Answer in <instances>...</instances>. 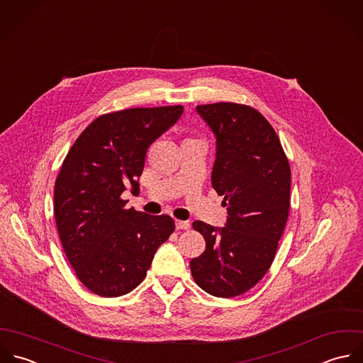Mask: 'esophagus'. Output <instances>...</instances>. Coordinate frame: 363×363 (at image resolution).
I'll use <instances>...</instances> for the list:
<instances>
[{
  "label": "esophagus",
  "instance_id": "obj_1",
  "mask_svg": "<svg viewBox=\"0 0 363 363\" xmlns=\"http://www.w3.org/2000/svg\"><path fill=\"white\" fill-rule=\"evenodd\" d=\"M176 230H189L190 224L187 221H182V220H176Z\"/></svg>",
  "mask_w": 363,
  "mask_h": 363
}]
</instances>
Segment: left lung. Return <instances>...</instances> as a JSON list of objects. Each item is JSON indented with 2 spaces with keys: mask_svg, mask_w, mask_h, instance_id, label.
Here are the masks:
<instances>
[{
  "mask_svg": "<svg viewBox=\"0 0 363 363\" xmlns=\"http://www.w3.org/2000/svg\"><path fill=\"white\" fill-rule=\"evenodd\" d=\"M196 110L217 138L211 184L224 196L228 218L223 228L193 223L206 250L190 269L204 291L228 298L250 290L274 259L290 208V164L276 130L255 108L214 103Z\"/></svg>",
  "mask_w": 363,
  "mask_h": 363,
  "instance_id": "left-lung-1",
  "label": "left lung"
}]
</instances>
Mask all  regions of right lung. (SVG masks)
I'll return each instance as SVG.
<instances>
[{
	"label": "right lung",
	"mask_w": 363,
	"mask_h": 363,
	"mask_svg": "<svg viewBox=\"0 0 363 363\" xmlns=\"http://www.w3.org/2000/svg\"><path fill=\"white\" fill-rule=\"evenodd\" d=\"M183 114L182 106L129 108L100 116L76 139L55 183V218L65 253L94 294L120 297L142 283L172 217L125 208L147 147Z\"/></svg>",
	"instance_id": "right-lung-1"
}]
</instances>
